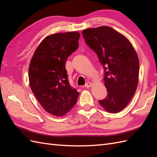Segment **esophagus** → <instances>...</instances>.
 Returning <instances> with one entry per match:
<instances>
[{
  "mask_svg": "<svg viewBox=\"0 0 157 157\" xmlns=\"http://www.w3.org/2000/svg\"><path fill=\"white\" fill-rule=\"evenodd\" d=\"M91 86H92V83L90 82H88L87 83H86V84H85V87H86V88H90Z\"/></svg>",
  "mask_w": 157,
  "mask_h": 157,
  "instance_id": "1",
  "label": "esophagus"
}]
</instances>
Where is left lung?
Here are the masks:
<instances>
[{"label": "left lung", "mask_w": 157, "mask_h": 157, "mask_svg": "<svg viewBox=\"0 0 157 157\" xmlns=\"http://www.w3.org/2000/svg\"><path fill=\"white\" fill-rule=\"evenodd\" d=\"M82 35L105 71L103 80L107 96L99 103L109 113L120 112L130 103L138 84L137 52L124 35L111 27L88 28Z\"/></svg>", "instance_id": "left-lung-1"}]
</instances>
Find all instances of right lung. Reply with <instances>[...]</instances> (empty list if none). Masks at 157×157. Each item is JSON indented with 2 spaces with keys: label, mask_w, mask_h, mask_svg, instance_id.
Segmentation results:
<instances>
[{
  "label": "right lung",
  "mask_w": 157,
  "mask_h": 157,
  "mask_svg": "<svg viewBox=\"0 0 157 157\" xmlns=\"http://www.w3.org/2000/svg\"><path fill=\"white\" fill-rule=\"evenodd\" d=\"M80 34L72 31L47 36L35 50L29 67L30 87L44 110L63 117L77 102L79 92L70 86L65 62L78 48Z\"/></svg>",
  "instance_id": "add662e5"
}]
</instances>
